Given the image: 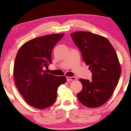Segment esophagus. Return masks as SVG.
I'll return each mask as SVG.
<instances>
[{
	"label": "esophagus",
	"instance_id": "34e87169",
	"mask_svg": "<svg viewBox=\"0 0 131 131\" xmlns=\"http://www.w3.org/2000/svg\"><path fill=\"white\" fill-rule=\"evenodd\" d=\"M66 79H67V81H74L76 80V77H66Z\"/></svg>",
	"mask_w": 131,
	"mask_h": 131
}]
</instances>
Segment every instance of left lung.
Wrapping results in <instances>:
<instances>
[{
    "mask_svg": "<svg viewBox=\"0 0 131 131\" xmlns=\"http://www.w3.org/2000/svg\"><path fill=\"white\" fill-rule=\"evenodd\" d=\"M70 35L92 73L91 81L79 80L83 89L77 98L87 107H100L112 96L118 83L121 68L117 53L108 40L101 35L85 31Z\"/></svg>",
    "mask_w": 131,
    "mask_h": 131,
    "instance_id": "8db88e82",
    "label": "left lung"
}]
</instances>
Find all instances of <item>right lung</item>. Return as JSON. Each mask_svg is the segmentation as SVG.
<instances>
[{
  "label": "right lung",
  "instance_id": "1",
  "mask_svg": "<svg viewBox=\"0 0 131 131\" xmlns=\"http://www.w3.org/2000/svg\"><path fill=\"white\" fill-rule=\"evenodd\" d=\"M64 34H51L31 39L19 48L15 57L13 76L24 101L35 108L44 109L56 101L59 86L65 76L47 73L44 69L52 62L53 48Z\"/></svg>",
  "mask_w": 131,
  "mask_h": 131
}]
</instances>
